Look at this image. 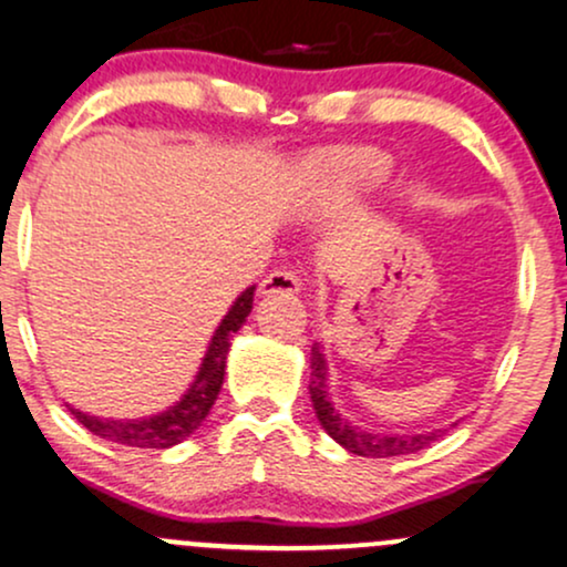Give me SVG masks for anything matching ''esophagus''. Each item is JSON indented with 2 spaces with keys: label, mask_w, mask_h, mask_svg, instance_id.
Masks as SVG:
<instances>
[{
  "label": "esophagus",
  "mask_w": 567,
  "mask_h": 567,
  "mask_svg": "<svg viewBox=\"0 0 567 567\" xmlns=\"http://www.w3.org/2000/svg\"><path fill=\"white\" fill-rule=\"evenodd\" d=\"M298 290H301V277H298L292 269L271 271V275H266V279L261 282L264 296H277V292H282V296H292V292Z\"/></svg>",
  "instance_id": "1"
}]
</instances>
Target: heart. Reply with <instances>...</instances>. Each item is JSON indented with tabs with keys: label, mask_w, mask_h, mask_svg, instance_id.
Returning <instances> with one entry per match:
<instances>
[{
	"label": "heart",
	"mask_w": 567,
	"mask_h": 567,
	"mask_svg": "<svg viewBox=\"0 0 567 567\" xmlns=\"http://www.w3.org/2000/svg\"><path fill=\"white\" fill-rule=\"evenodd\" d=\"M317 171L336 188H341V192L357 194L379 186L389 175V162L379 157L375 152L347 148V152H336L330 157H322Z\"/></svg>",
	"instance_id": "1"
}]
</instances>
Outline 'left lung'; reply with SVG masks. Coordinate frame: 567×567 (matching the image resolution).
<instances>
[{
  "label": "left lung",
  "instance_id": "1",
  "mask_svg": "<svg viewBox=\"0 0 567 567\" xmlns=\"http://www.w3.org/2000/svg\"><path fill=\"white\" fill-rule=\"evenodd\" d=\"M309 368H311L309 394H311V402H315L317 419H320L324 432H328L338 445L347 447L349 453L365 455V458H389V455L419 453L432 445V442L442 434V429H434V432H426V434H375L349 424V421L336 410L333 400H330L328 362H324L320 343L311 347Z\"/></svg>",
  "mask_w": 567,
  "mask_h": 567
}]
</instances>
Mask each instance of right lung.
Segmentation results:
<instances>
[{"mask_svg": "<svg viewBox=\"0 0 567 567\" xmlns=\"http://www.w3.org/2000/svg\"><path fill=\"white\" fill-rule=\"evenodd\" d=\"M252 292L256 285L247 288L243 296L234 301V306L226 311V317L220 320L216 333L210 338V347H207L205 357H202V365L197 379H194L188 392L175 402L173 408H167L165 413L148 415V419H130V421H114V419H97V415H87L82 410H71L76 421L84 429L97 434L101 440L116 442V445H130V447H173L178 442H184L188 434H194L202 426V421L210 413L213 402L220 392V383H224L226 373V354H229L231 338L243 328L247 315L252 309Z\"/></svg>", "mask_w": 567, "mask_h": 567, "instance_id": "obj_1", "label": "right lung"}]
</instances>
